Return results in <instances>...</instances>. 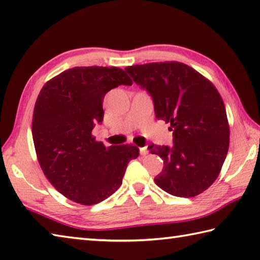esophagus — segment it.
<instances>
[{"instance_id": "esophagus-1", "label": "esophagus", "mask_w": 260, "mask_h": 260, "mask_svg": "<svg viewBox=\"0 0 260 260\" xmlns=\"http://www.w3.org/2000/svg\"><path fill=\"white\" fill-rule=\"evenodd\" d=\"M140 153H141V155H145V154H148L149 153V150H148V148H140Z\"/></svg>"}]
</instances>
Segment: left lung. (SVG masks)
Masks as SVG:
<instances>
[{"label":"left lung","instance_id":"8db88e82","mask_svg":"<svg viewBox=\"0 0 260 260\" xmlns=\"http://www.w3.org/2000/svg\"><path fill=\"white\" fill-rule=\"evenodd\" d=\"M153 99L155 118L171 125L173 146L149 145L164 160L154 182L175 197L192 198L218 177L230 145V126L220 94L210 81L177 61L126 67Z\"/></svg>","mask_w":260,"mask_h":260}]
</instances>
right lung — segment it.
Wrapping results in <instances>:
<instances>
[{"mask_svg": "<svg viewBox=\"0 0 260 260\" xmlns=\"http://www.w3.org/2000/svg\"><path fill=\"white\" fill-rule=\"evenodd\" d=\"M133 82L117 67H75L41 89L32 114L31 133L40 166L61 194L84 206L115 193L126 167L140 154L131 144L106 146L92 135L105 116L106 94Z\"/></svg>", "mask_w": 260, "mask_h": 260, "instance_id": "right-lung-1", "label": "right lung"}]
</instances>
